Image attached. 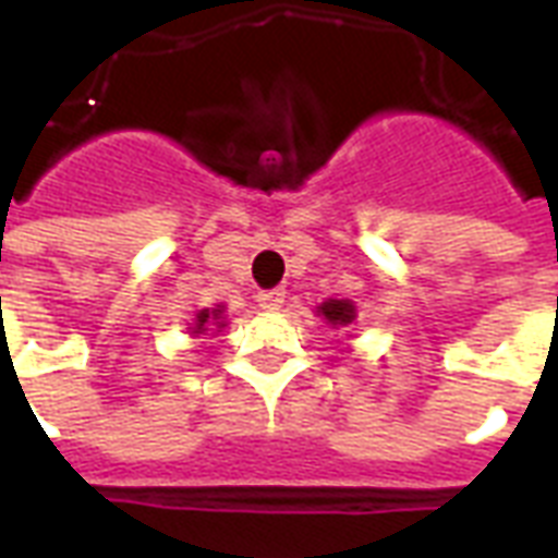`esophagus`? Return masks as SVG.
I'll return each instance as SVG.
<instances>
[{
  "mask_svg": "<svg viewBox=\"0 0 558 558\" xmlns=\"http://www.w3.org/2000/svg\"><path fill=\"white\" fill-rule=\"evenodd\" d=\"M283 301H287V289H263L260 295H257V304L263 310H269V313L283 307Z\"/></svg>",
  "mask_w": 558,
  "mask_h": 558,
  "instance_id": "34e87169",
  "label": "esophagus"
}]
</instances>
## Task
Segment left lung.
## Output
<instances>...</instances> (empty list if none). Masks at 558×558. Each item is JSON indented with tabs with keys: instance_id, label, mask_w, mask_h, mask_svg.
<instances>
[{
	"instance_id": "left-lung-1",
	"label": "left lung",
	"mask_w": 558,
	"mask_h": 558,
	"mask_svg": "<svg viewBox=\"0 0 558 558\" xmlns=\"http://www.w3.org/2000/svg\"><path fill=\"white\" fill-rule=\"evenodd\" d=\"M316 313L322 318H325L327 325L330 327H351L356 322V307H354V301H348V298H327V301H322L316 307Z\"/></svg>"
}]
</instances>
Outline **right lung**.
Returning a JSON list of instances; mask_svg holds the SVG:
<instances>
[{
    "mask_svg": "<svg viewBox=\"0 0 558 558\" xmlns=\"http://www.w3.org/2000/svg\"><path fill=\"white\" fill-rule=\"evenodd\" d=\"M225 325H228V322H225V307H207L195 313L193 325L186 327V330H190V336H204V339H207V336L219 333Z\"/></svg>",
    "mask_w": 558,
    "mask_h": 558,
    "instance_id": "1",
    "label": "right lung"
}]
</instances>
